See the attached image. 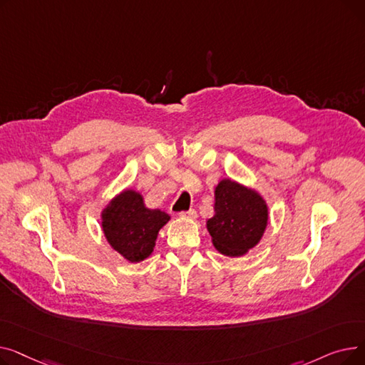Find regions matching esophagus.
Listing matches in <instances>:
<instances>
[{"mask_svg":"<svg viewBox=\"0 0 365 365\" xmlns=\"http://www.w3.org/2000/svg\"><path fill=\"white\" fill-rule=\"evenodd\" d=\"M179 216H180L182 219L195 220V219H197V212H195V210H189V212H182Z\"/></svg>","mask_w":365,"mask_h":365,"instance_id":"obj_1","label":"esophagus"}]
</instances>
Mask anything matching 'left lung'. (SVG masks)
I'll list each match as a JSON object with an SVG mask.
<instances>
[{"label":"left lung","mask_w":365,"mask_h":365,"mask_svg":"<svg viewBox=\"0 0 365 365\" xmlns=\"http://www.w3.org/2000/svg\"><path fill=\"white\" fill-rule=\"evenodd\" d=\"M269 207L257 189L225 178L215 187V216L207 220L216 250L227 257H241L260 242Z\"/></svg>","instance_id":"left-lung-1"}]
</instances>
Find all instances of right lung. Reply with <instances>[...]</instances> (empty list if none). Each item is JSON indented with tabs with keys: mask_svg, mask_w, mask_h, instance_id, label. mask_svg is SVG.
I'll return each mask as SVG.
<instances>
[{
	"mask_svg": "<svg viewBox=\"0 0 365 365\" xmlns=\"http://www.w3.org/2000/svg\"><path fill=\"white\" fill-rule=\"evenodd\" d=\"M168 220L165 212L146 207L139 190L128 187L109 200L101 212L108 244L130 263H139L152 255L158 232Z\"/></svg>",
	"mask_w": 365,
	"mask_h": 365,
	"instance_id": "obj_1",
	"label": "right lung"
}]
</instances>
